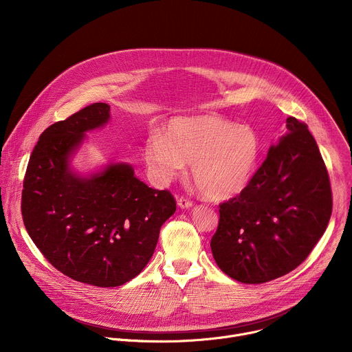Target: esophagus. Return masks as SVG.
<instances>
[{"label": "esophagus", "instance_id": "obj_1", "mask_svg": "<svg viewBox=\"0 0 352 352\" xmlns=\"http://www.w3.org/2000/svg\"><path fill=\"white\" fill-rule=\"evenodd\" d=\"M192 205H193V200H190L189 197H186V196H179V197H178V206H179L181 209L192 208Z\"/></svg>", "mask_w": 352, "mask_h": 352}]
</instances>
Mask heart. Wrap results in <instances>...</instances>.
<instances>
[{"label":"heart","mask_w":352,"mask_h":352,"mask_svg":"<svg viewBox=\"0 0 352 352\" xmlns=\"http://www.w3.org/2000/svg\"><path fill=\"white\" fill-rule=\"evenodd\" d=\"M142 156L148 174L167 184L192 163V177L204 196L227 200L252 181L261 156L258 133L246 125L210 114L175 118L144 139Z\"/></svg>","instance_id":"b5f03b06"}]
</instances>
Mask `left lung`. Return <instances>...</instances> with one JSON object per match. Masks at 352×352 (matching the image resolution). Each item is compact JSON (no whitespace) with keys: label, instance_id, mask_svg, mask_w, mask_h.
<instances>
[{"label":"left lung","instance_id":"left-lung-1","mask_svg":"<svg viewBox=\"0 0 352 352\" xmlns=\"http://www.w3.org/2000/svg\"><path fill=\"white\" fill-rule=\"evenodd\" d=\"M333 210L330 178L305 122L287 118V133L252 181L220 204L210 246L231 278L261 284L302 263L322 238Z\"/></svg>","mask_w":352,"mask_h":352}]
</instances>
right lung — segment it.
Listing matches in <instances>:
<instances>
[{
    "instance_id": "right-lung-1",
    "label": "right lung",
    "mask_w": 352,
    "mask_h": 352,
    "mask_svg": "<svg viewBox=\"0 0 352 352\" xmlns=\"http://www.w3.org/2000/svg\"><path fill=\"white\" fill-rule=\"evenodd\" d=\"M109 118V104L93 103L50 125L30 155L21 204L43 256L63 274L96 287L136 277L177 209L170 190L148 188L128 164H111L90 178L71 171L69 157L85 132Z\"/></svg>"
}]
</instances>
